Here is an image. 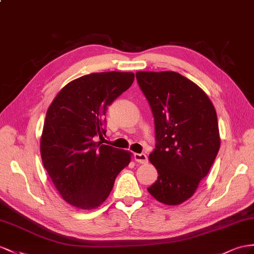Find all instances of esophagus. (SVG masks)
Masks as SVG:
<instances>
[{
	"label": "esophagus",
	"instance_id": "obj_1",
	"mask_svg": "<svg viewBox=\"0 0 254 254\" xmlns=\"http://www.w3.org/2000/svg\"><path fill=\"white\" fill-rule=\"evenodd\" d=\"M134 159L136 162H138L140 164H146L148 162V157L145 153H135Z\"/></svg>",
	"mask_w": 254,
	"mask_h": 254
}]
</instances>
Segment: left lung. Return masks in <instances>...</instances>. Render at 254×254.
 Returning a JSON list of instances; mask_svg holds the SVG:
<instances>
[{
    "mask_svg": "<svg viewBox=\"0 0 254 254\" xmlns=\"http://www.w3.org/2000/svg\"><path fill=\"white\" fill-rule=\"evenodd\" d=\"M136 79L154 117L149 160L159 176L148 192L161 203L179 205L196 191L218 154L216 109L197 84L175 71H137Z\"/></svg>",
    "mask_w": 254,
    "mask_h": 254,
    "instance_id": "obj_1",
    "label": "left lung"
}]
</instances>
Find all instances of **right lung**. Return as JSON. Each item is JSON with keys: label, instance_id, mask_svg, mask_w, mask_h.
<instances>
[{"label": "right lung", "instance_id": "add662e5", "mask_svg": "<svg viewBox=\"0 0 254 254\" xmlns=\"http://www.w3.org/2000/svg\"><path fill=\"white\" fill-rule=\"evenodd\" d=\"M133 73L104 71L70 81L49 106L41 138L44 167L61 196L79 209L100 206L131 152L103 145L104 115L132 86Z\"/></svg>", "mask_w": 254, "mask_h": 254}]
</instances>
